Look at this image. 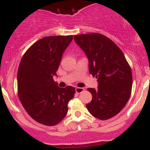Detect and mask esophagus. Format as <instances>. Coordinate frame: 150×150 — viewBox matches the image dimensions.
I'll return each mask as SVG.
<instances>
[{"label": "esophagus", "instance_id": "1", "mask_svg": "<svg viewBox=\"0 0 150 150\" xmlns=\"http://www.w3.org/2000/svg\"><path fill=\"white\" fill-rule=\"evenodd\" d=\"M83 91L84 88H82V87H77V88L75 89V92H76L77 94H80V93H82Z\"/></svg>", "mask_w": 150, "mask_h": 150}]
</instances>
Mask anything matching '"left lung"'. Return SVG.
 Wrapping results in <instances>:
<instances>
[{
	"instance_id": "left-lung-1",
	"label": "left lung",
	"mask_w": 150,
	"mask_h": 150,
	"mask_svg": "<svg viewBox=\"0 0 150 150\" xmlns=\"http://www.w3.org/2000/svg\"><path fill=\"white\" fill-rule=\"evenodd\" d=\"M89 59V73L97 78L98 89L88 88L92 99L86 105L95 118L107 120L124 108L131 94V68L118 46L99 33L74 36Z\"/></svg>"
}]
</instances>
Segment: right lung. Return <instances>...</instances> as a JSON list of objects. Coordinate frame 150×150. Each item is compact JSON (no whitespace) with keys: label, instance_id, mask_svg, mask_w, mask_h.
Segmentation results:
<instances>
[{"label":"right lung","instance_id":"right-lung-1","mask_svg":"<svg viewBox=\"0 0 150 150\" xmlns=\"http://www.w3.org/2000/svg\"><path fill=\"white\" fill-rule=\"evenodd\" d=\"M73 36H50L39 39L22 57L18 71V92L27 113L41 124L53 126L68 113L74 97L71 86L61 88L53 80L63 53Z\"/></svg>","mask_w":150,"mask_h":150}]
</instances>
